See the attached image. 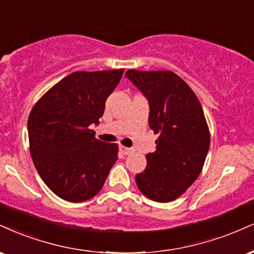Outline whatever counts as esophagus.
Instances as JSON below:
<instances>
[{
    "label": "esophagus",
    "instance_id": "obj_1",
    "mask_svg": "<svg viewBox=\"0 0 254 254\" xmlns=\"http://www.w3.org/2000/svg\"><path fill=\"white\" fill-rule=\"evenodd\" d=\"M119 151H121L123 155H129L131 152H133V149L127 148V146H119Z\"/></svg>",
    "mask_w": 254,
    "mask_h": 254
}]
</instances>
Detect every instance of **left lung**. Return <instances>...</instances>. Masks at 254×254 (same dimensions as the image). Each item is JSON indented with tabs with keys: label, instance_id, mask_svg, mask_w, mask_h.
I'll return each mask as SVG.
<instances>
[{
	"label": "left lung",
	"instance_id": "obj_1",
	"mask_svg": "<svg viewBox=\"0 0 254 254\" xmlns=\"http://www.w3.org/2000/svg\"><path fill=\"white\" fill-rule=\"evenodd\" d=\"M125 77L149 103V127L160 137L156 151L146 154L137 187L156 202H170L193 185L209 149L202 106L190 87L172 71L129 69Z\"/></svg>",
	"mask_w": 254,
	"mask_h": 254
}]
</instances>
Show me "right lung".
Segmentation results:
<instances>
[{"mask_svg":"<svg viewBox=\"0 0 254 254\" xmlns=\"http://www.w3.org/2000/svg\"><path fill=\"white\" fill-rule=\"evenodd\" d=\"M123 72H73L32 109L30 155L42 181L64 200L82 202L97 195L117 161V144L97 139L90 127L99 123Z\"/></svg>","mask_w":254,"mask_h":254,"instance_id":"add662e5","label":"right lung"}]
</instances>
